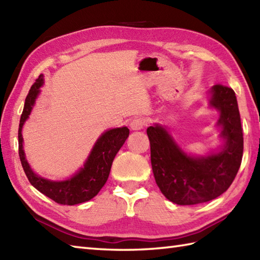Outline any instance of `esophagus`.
<instances>
[{
	"label": "esophagus",
	"mask_w": 260,
	"mask_h": 260,
	"mask_svg": "<svg viewBox=\"0 0 260 260\" xmlns=\"http://www.w3.org/2000/svg\"><path fill=\"white\" fill-rule=\"evenodd\" d=\"M146 124H147V121L144 117H135L131 120L129 127H131V129H133V131H141L144 128Z\"/></svg>",
	"instance_id": "1"
}]
</instances>
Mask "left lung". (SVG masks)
Instances as JSON below:
<instances>
[{"label": "left lung", "mask_w": 260, "mask_h": 260, "mask_svg": "<svg viewBox=\"0 0 260 260\" xmlns=\"http://www.w3.org/2000/svg\"><path fill=\"white\" fill-rule=\"evenodd\" d=\"M211 106L220 110L219 125L225 146L206 157L187 156L163 127L146 131L151 143V162L156 184L168 200L180 206L203 203L229 189L240 168L244 136L235 91L223 85L211 89Z\"/></svg>", "instance_id": "1"}]
</instances>
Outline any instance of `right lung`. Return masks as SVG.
<instances>
[{"label":"right lung","mask_w":260,"mask_h":260,"mask_svg":"<svg viewBox=\"0 0 260 260\" xmlns=\"http://www.w3.org/2000/svg\"><path fill=\"white\" fill-rule=\"evenodd\" d=\"M43 84V76L40 75L35 84L30 88L26 95L24 108L21 115L19 125V156L24 170L27 180L30 183L43 194L50 198L51 200L63 206H74V204L89 201L101 191L106 183L112 168L114 157L119 148L123 146L126 139L129 135V129L127 127L109 129L104 133L93 146L92 151L88 157L85 167L78 173L67 181L52 182L33 173L27 164L23 147H22V126L29 117L33 104L39 93V88Z\"/></svg>","instance_id":"1"}]
</instances>
